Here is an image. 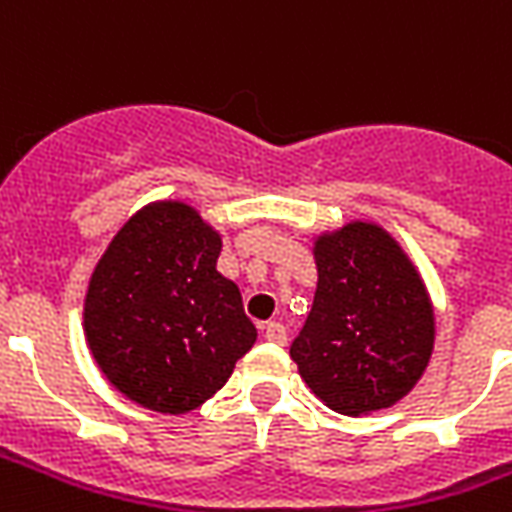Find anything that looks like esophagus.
<instances>
[{"label":"esophagus","instance_id":"34e87169","mask_svg":"<svg viewBox=\"0 0 512 512\" xmlns=\"http://www.w3.org/2000/svg\"><path fill=\"white\" fill-rule=\"evenodd\" d=\"M263 337H266L268 343L285 345L288 343V329H285L282 323H266V326H263Z\"/></svg>","mask_w":512,"mask_h":512}]
</instances>
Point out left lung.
Segmentation results:
<instances>
[{
  "mask_svg": "<svg viewBox=\"0 0 512 512\" xmlns=\"http://www.w3.org/2000/svg\"><path fill=\"white\" fill-rule=\"evenodd\" d=\"M318 288L290 345L304 384L348 417L395 406L433 354V304L384 227L345 224L315 241Z\"/></svg>",
  "mask_w": 512,
  "mask_h": 512,
  "instance_id": "1",
  "label": "left lung"
}]
</instances>
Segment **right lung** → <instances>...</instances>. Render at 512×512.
<instances>
[{"label":"right lung","instance_id":"right-lung-1","mask_svg":"<svg viewBox=\"0 0 512 512\" xmlns=\"http://www.w3.org/2000/svg\"><path fill=\"white\" fill-rule=\"evenodd\" d=\"M222 235L186 202L134 213L98 260L84 334L115 389L183 414L216 395L255 345L241 290L216 271Z\"/></svg>","mask_w":512,"mask_h":512}]
</instances>
